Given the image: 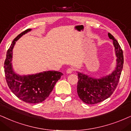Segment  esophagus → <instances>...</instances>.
Returning a JSON list of instances; mask_svg holds the SVG:
<instances>
[{
    "label": "esophagus",
    "instance_id": "1",
    "mask_svg": "<svg viewBox=\"0 0 131 131\" xmlns=\"http://www.w3.org/2000/svg\"><path fill=\"white\" fill-rule=\"evenodd\" d=\"M73 71H74L73 68H68L67 70V72L68 74H71V73H72Z\"/></svg>",
    "mask_w": 131,
    "mask_h": 131
}]
</instances>
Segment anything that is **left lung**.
<instances>
[{"label": "left lung", "instance_id": "obj_1", "mask_svg": "<svg viewBox=\"0 0 131 131\" xmlns=\"http://www.w3.org/2000/svg\"><path fill=\"white\" fill-rule=\"evenodd\" d=\"M108 37L112 40L117 56V66L109 75L100 79H94L78 72L77 94L83 102L92 105L103 102L110 97L116 89L123 67V54L116 39L110 33Z\"/></svg>", "mask_w": 131, "mask_h": 131}]
</instances>
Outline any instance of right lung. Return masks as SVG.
<instances>
[{
    "label": "right lung",
    "instance_id": "add662e5",
    "mask_svg": "<svg viewBox=\"0 0 131 131\" xmlns=\"http://www.w3.org/2000/svg\"><path fill=\"white\" fill-rule=\"evenodd\" d=\"M31 30V29H27L24 31L13 41L6 53L4 71L8 87L16 97L26 103H39L48 97L56 82L63 74L59 71H49L21 76L13 71L11 60L14 45L21 36Z\"/></svg>",
    "mask_w": 131,
    "mask_h": 131
}]
</instances>
